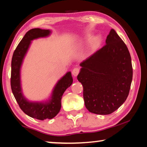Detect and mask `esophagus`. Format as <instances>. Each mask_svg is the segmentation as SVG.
<instances>
[{"label": "esophagus", "instance_id": "esophagus-1", "mask_svg": "<svg viewBox=\"0 0 147 147\" xmlns=\"http://www.w3.org/2000/svg\"><path fill=\"white\" fill-rule=\"evenodd\" d=\"M79 72H80V69L76 67V68H74L73 69V71H72V74H73V76L76 77L77 75H78V74L79 73Z\"/></svg>", "mask_w": 147, "mask_h": 147}]
</instances>
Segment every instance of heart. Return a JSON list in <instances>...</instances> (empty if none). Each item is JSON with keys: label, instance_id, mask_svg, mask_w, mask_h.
I'll list each match as a JSON object with an SVG mask.
<instances>
[{"label": "heart", "instance_id": "1", "mask_svg": "<svg viewBox=\"0 0 147 147\" xmlns=\"http://www.w3.org/2000/svg\"><path fill=\"white\" fill-rule=\"evenodd\" d=\"M98 41V39H96V41Z\"/></svg>", "mask_w": 147, "mask_h": 147}]
</instances>
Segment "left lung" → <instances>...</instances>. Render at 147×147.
Masks as SVG:
<instances>
[{
	"label": "left lung",
	"mask_w": 147,
	"mask_h": 147,
	"mask_svg": "<svg viewBox=\"0 0 147 147\" xmlns=\"http://www.w3.org/2000/svg\"><path fill=\"white\" fill-rule=\"evenodd\" d=\"M80 65L77 79L83 86L84 103L89 111L108 115L125 102L132 80L131 56L113 29L107 36L105 45Z\"/></svg>",
	"instance_id": "obj_1"
}]
</instances>
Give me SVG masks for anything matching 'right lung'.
<instances>
[{
    "mask_svg": "<svg viewBox=\"0 0 147 147\" xmlns=\"http://www.w3.org/2000/svg\"><path fill=\"white\" fill-rule=\"evenodd\" d=\"M51 33L49 30L33 28L24 35L15 50L11 59V88L14 97L24 113L32 118L43 121L54 118L59 113L61 106V97L64 92L73 83L71 72H68L54 86L52 96L45 102L29 101L22 93L21 85V67L24 56L31 44V41L45 38Z\"/></svg>",
    "mask_w": 147,
    "mask_h": 147,
    "instance_id": "1",
    "label": "right lung"
}]
</instances>
